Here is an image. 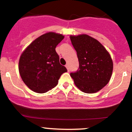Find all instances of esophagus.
<instances>
[{"label": "esophagus", "instance_id": "34e87169", "mask_svg": "<svg viewBox=\"0 0 132 132\" xmlns=\"http://www.w3.org/2000/svg\"><path fill=\"white\" fill-rule=\"evenodd\" d=\"M65 66H66V68H67L68 71H69V70H70V69H69V64H66L65 65Z\"/></svg>", "mask_w": 132, "mask_h": 132}]
</instances>
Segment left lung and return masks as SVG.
I'll list each match as a JSON object with an SVG mask.
<instances>
[{"instance_id":"8db88e82","label":"left lung","mask_w":132,"mask_h":132,"mask_svg":"<svg viewBox=\"0 0 132 132\" xmlns=\"http://www.w3.org/2000/svg\"><path fill=\"white\" fill-rule=\"evenodd\" d=\"M79 68L70 73L75 86L86 93L99 91L109 83L113 70L110 54L96 39L86 35L71 36Z\"/></svg>"}]
</instances>
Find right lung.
I'll use <instances>...</instances> for the list:
<instances>
[{
	"instance_id": "1",
	"label": "right lung",
	"mask_w": 132,
	"mask_h": 132,
	"mask_svg": "<svg viewBox=\"0 0 132 132\" xmlns=\"http://www.w3.org/2000/svg\"><path fill=\"white\" fill-rule=\"evenodd\" d=\"M64 39L62 34L48 32L36 39L25 50L19 61V72L32 91L45 93L57 85L67 69L59 62L56 46Z\"/></svg>"
}]
</instances>
